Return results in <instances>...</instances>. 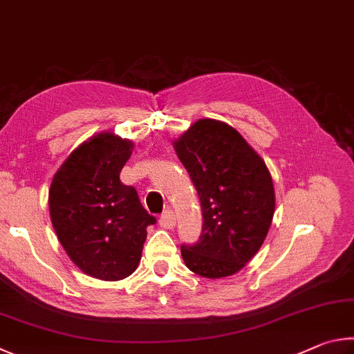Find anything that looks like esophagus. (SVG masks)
I'll use <instances>...</instances> for the list:
<instances>
[{"instance_id": "obj_1", "label": "esophagus", "mask_w": 354, "mask_h": 354, "mask_svg": "<svg viewBox=\"0 0 354 354\" xmlns=\"http://www.w3.org/2000/svg\"><path fill=\"white\" fill-rule=\"evenodd\" d=\"M160 225L163 228H174V227H176V214H174L172 209H166V212L161 214Z\"/></svg>"}]
</instances>
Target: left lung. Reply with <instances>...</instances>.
<instances>
[{"label":"left lung","mask_w":354,"mask_h":354,"mask_svg":"<svg viewBox=\"0 0 354 354\" xmlns=\"http://www.w3.org/2000/svg\"><path fill=\"white\" fill-rule=\"evenodd\" d=\"M177 157L199 193L203 225L182 245L189 270L205 278L236 274L263 245L275 213V189L263 158L238 130L199 120L174 141Z\"/></svg>","instance_id":"left-lung-1"}]
</instances>
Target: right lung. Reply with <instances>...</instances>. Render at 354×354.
<instances>
[{
    "mask_svg": "<svg viewBox=\"0 0 354 354\" xmlns=\"http://www.w3.org/2000/svg\"><path fill=\"white\" fill-rule=\"evenodd\" d=\"M133 142L110 132L70 153L49 188V214L68 257L84 274L116 281L136 269L149 225L157 219L120 180Z\"/></svg>",
    "mask_w": 354,
    "mask_h": 354,
    "instance_id": "obj_1",
    "label": "right lung"
}]
</instances>
